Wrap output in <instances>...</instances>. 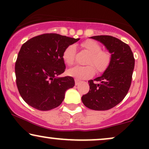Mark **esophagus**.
Listing matches in <instances>:
<instances>
[{
  "label": "esophagus",
  "instance_id": "34e87169",
  "mask_svg": "<svg viewBox=\"0 0 149 149\" xmlns=\"http://www.w3.org/2000/svg\"><path fill=\"white\" fill-rule=\"evenodd\" d=\"M80 82V80L79 79H77V78L75 79V84H76V85H78V84H79Z\"/></svg>",
  "mask_w": 149,
  "mask_h": 149
}]
</instances>
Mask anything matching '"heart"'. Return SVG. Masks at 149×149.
I'll list each match as a JSON object with an SVG mask.
<instances>
[{
    "label": "heart",
    "mask_w": 149,
    "mask_h": 149,
    "mask_svg": "<svg viewBox=\"0 0 149 149\" xmlns=\"http://www.w3.org/2000/svg\"><path fill=\"white\" fill-rule=\"evenodd\" d=\"M82 49L89 54L85 61L87 66H76L68 71V74L79 79H86L97 73L105 71L111 63V56L108 51L102 49V46L95 40H87L80 44ZM76 56V48L74 45H70L63 52L62 58L68 66L74 64Z\"/></svg>",
    "instance_id": "obj_1"
}]
</instances>
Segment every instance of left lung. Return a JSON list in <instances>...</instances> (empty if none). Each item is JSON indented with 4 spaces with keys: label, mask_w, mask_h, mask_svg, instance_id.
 <instances>
[{
    "label": "left lung",
    "mask_w": 149,
    "mask_h": 149,
    "mask_svg": "<svg viewBox=\"0 0 149 149\" xmlns=\"http://www.w3.org/2000/svg\"><path fill=\"white\" fill-rule=\"evenodd\" d=\"M104 44L111 53L109 67L102 76L88 81L90 90L82 102L89 109L106 111L122 102L130 88L134 58L130 47L111 36L91 37Z\"/></svg>",
    "instance_id": "1"
}]
</instances>
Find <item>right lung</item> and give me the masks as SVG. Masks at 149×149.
Instances as JSON below:
<instances>
[{"label": "right lung", "mask_w": 149, "mask_h": 149, "mask_svg": "<svg viewBox=\"0 0 149 149\" xmlns=\"http://www.w3.org/2000/svg\"><path fill=\"white\" fill-rule=\"evenodd\" d=\"M79 39L44 33L22 45L15 62V76L19 92L29 105L48 111L62 103L65 92L75 85L72 77L57 78L66 69L63 52Z\"/></svg>", "instance_id": "1"}]
</instances>
